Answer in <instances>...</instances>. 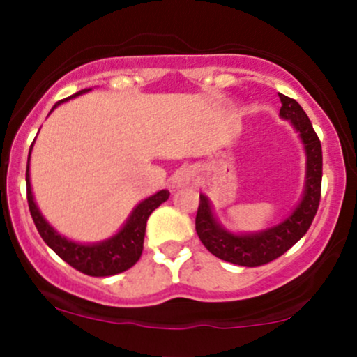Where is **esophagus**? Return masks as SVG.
I'll list each match as a JSON object with an SVG mask.
<instances>
[{"instance_id": "34e87169", "label": "esophagus", "mask_w": 357, "mask_h": 357, "mask_svg": "<svg viewBox=\"0 0 357 357\" xmlns=\"http://www.w3.org/2000/svg\"><path fill=\"white\" fill-rule=\"evenodd\" d=\"M196 183V173L191 166L181 167L178 173L174 174V186L183 188V186H191Z\"/></svg>"}]
</instances>
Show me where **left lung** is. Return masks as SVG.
<instances>
[{"instance_id": "1", "label": "left lung", "mask_w": 357, "mask_h": 357, "mask_svg": "<svg viewBox=\"0 0 357 357\" xmlns=\"http://www.w3.org/2000/svg\"><path fill=\"white\" fill-rule=\"evenodd\" d=\"M282 102L280 117L290 121L304 144L307 155L305 190L301 203L282 223L258 233H235L225 230L213 215L210 199L199 195L196 213V233L202 243L215 257L241 267H260L275 260L297 243L312 225L321 202L322 184V147L309 117L297 100L278 93Z\"/></svg>"}]
</instances>
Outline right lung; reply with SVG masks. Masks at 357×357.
<instances>
[{"label":"right lung","mask_w":357,"mask_h":357,"mask_svg":"<svg viewBox=\"0 0 357 357\" xmlns=\"http://www.w3.org/2000/svg\"><path fill=\"white\" fill-rule=\"evenodd\" d=\"M89 90H80V92L68 97V99H73V97L89 92ZM68 99L56 102V104L53 105V109H55L56 105H60L61 102H67ZM31 147H33V144L30 146V154ZM30 154H28L26 165V198L28 206H30L31 218H33L36 230H38L40 236H42L45 243H47L61 260L67 261L70 267L77 268L79 272L90 277L116 275V273L126 272V270H129L132 265H136V261L141 258L142 248H144L142 245H144L147 218H149L151 213H153L159 204L165 203L166 199L169 198V191L161 190L155 192V195L149 196V198H146L144 202L139 203L129 215L124 227H122L116 235L110 236L109 240L99 241V243L92 245L77 243V241L65 238V236H61L59 231L53 230L50 225H48V221L42 216L38 206H36L30 184Z\"/></svg>","instance_id":"add662e5"}]
</instances>
